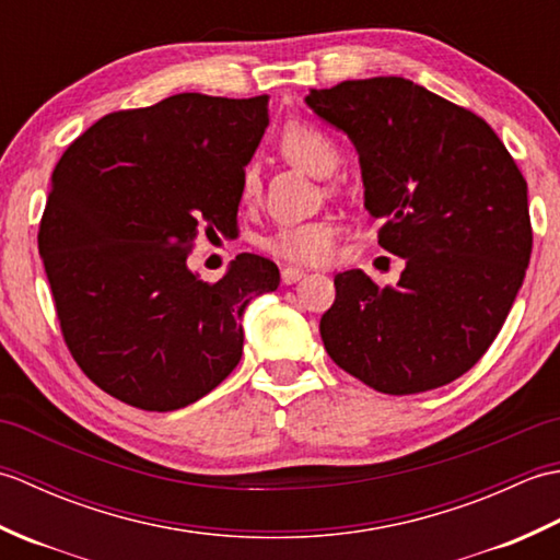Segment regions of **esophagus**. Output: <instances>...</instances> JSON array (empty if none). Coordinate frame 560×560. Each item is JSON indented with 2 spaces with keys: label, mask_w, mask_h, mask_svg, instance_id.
Listing matches in <instances>:
<instances>
[{
  "label": "esophagus",
  "mask_w": 560,
  "mask_h": 560,
  "mask_svg": "<svg viewBox=\"0 0 560 560\" xmlns=\"http://www.w3.org/2000/svg\"><path fill=\"white\" fill-rule=\"evenodd\" d=\"M303 277H305V271L299 269V267H283L281 269V281L287 283V287H291V283H295V281H301Z\"/></svg>",
  "instance_id": "obj_1"
}]
</instances>
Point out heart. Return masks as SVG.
Listing matches in <instances>:
<instances>
[{
  "label": "heart",
  "mask_w": 560,
  "mask_h": 560,
  "mask_svg": "<svg viewBox=\"0 0 560 560\" xmlns=\"http://www.w3.org/2000/svg\"><path fill=\"white\" fill-rule=\"evenodd\" d=\"M283 156L315 177H329L339 168V149L323 129L307 122H291L279 137ZM259 177L255 165H247L241 177L243 199H253ZM265 249L271 255L301 265H323L335 253V225L329 221L289 223L265 237Z\"/></svg>",
  "instance_id": "heart-1"
}]
</instances>
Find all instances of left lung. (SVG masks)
Listing matches in <instances>:
<instances>
[{
  "label": "left lung",
  "mask_w": 560,
  "mask_h": 560,
  "mask_svg": "<svg viewBox=\"0 0 560 560\" xmlns=\"http://www.w3.org/2000/svg\"><path fill=\"white\" fill-rule=\"evenodd\" d=\"M305 103L351 139L377 243L404 259L397 287L337 273L319 319L327 353L385 395L452 383L491 347L525 279V177L479 115L409 79L341 81Z\"/></svg>",
  "instance_id": "obj_1"
}]
</instances>
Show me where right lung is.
Returning <instances> with one entry per match:
<instances>
[{"instance_id":"add662e5","label":"right lung","mask_w":560,"mask_h":560,"mask_svg":"<svg viewBox=\"0 0 560 560\" xmlns=\"http://www.w3.org/2000/svg\"><path fill=\"white\" fill-rule=\"evenodd\" d=\"M269 96L177 93L105 115L52 173L38 247L57 319L83 373L144 411H175L231 375L243 313L279 287L243 253L217 283L189 271L197 235L235 225L241 177Z\"/></svg>"}]
</instances>
